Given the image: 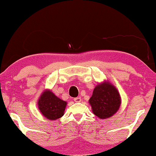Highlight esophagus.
Here are the masks:
<instances>
[{"mask_svg": "<svg viewBox=\"0 0 156 156\" xmlns=\"http://www.w3.org/2000/svg\"><path fill=\"white\" fill-rule=\"evenodd\" d=\"M74 101L75 102H80L81 101H82V99H81L80 97H78V98H74Z\"/></svg>", "mask_w": 156, "mask_h": 156, "instance_id": "1", "label": "esophagus"}]
</instances>
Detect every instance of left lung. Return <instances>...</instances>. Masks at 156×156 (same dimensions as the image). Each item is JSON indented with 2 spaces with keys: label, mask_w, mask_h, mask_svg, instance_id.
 <instances>
[{
  "label": "left lung",
  "mask_w": 156,
  "mask_h": 156,
  "mask_svg": "<svg viewBox=\"0 0 156 156\" xmlns=\"http://www.w3.org/2000/svg\"><path fill=\"white\" fill-rule=\"evenodd\" d=\"M89 102L93 113L101 119L110 118L118 110L121 104L118 90L109 82L98 84Z\"/></svg>",
  "instance_id": "8db88e82"
}]
</instances>
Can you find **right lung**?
Instances as JSON below:
<instances>
[{
  "mask_svg": "<svg viewBox=\"0 0 156 156\" xmlns=\"http://www.w3.org/2000/svg\"><path fill=\"white\" fill-rule=\"evenodd\" d=\"M38 109L48 120H56L64 115L66 102L57 98L53 92L46 90L38 102Z\"/></svg>",
  "mask_w": 156,
  "mask_h": 156,
  "instance_id": "1",
  "label": "right lung"
}]
</instances>
